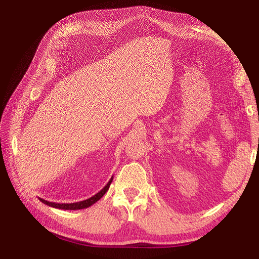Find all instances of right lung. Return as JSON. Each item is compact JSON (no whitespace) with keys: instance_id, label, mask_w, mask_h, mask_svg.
Returning a JSON list of instances; mask_svg holds the SVG:
<instances>
[{"instance_id":"1","label":"right lung","mask_w":259,"mask_h":259,"mask_svg":"<svg viewBox=\"0 0 259 259\" xmlns=\"http://www.w3.org/2000/svg\"><path fill=\"white\" fill-rule=\"evenodd\" d=\"M112 179H113V177H111V179L109 180L108 184L98 193H96L95 195H93V197L86 199L84 201L75 202V203H55V202H50L48 200H44L41 198H38V200H40L46 205H49L51 207H55V208H59V209H72V210L73 209H83L86 207H90L91 205L94 204V203H96L99 199L103 198V195L108 191L109 187H110V184L112 183Z\"/></svg>"}]
</instances>
